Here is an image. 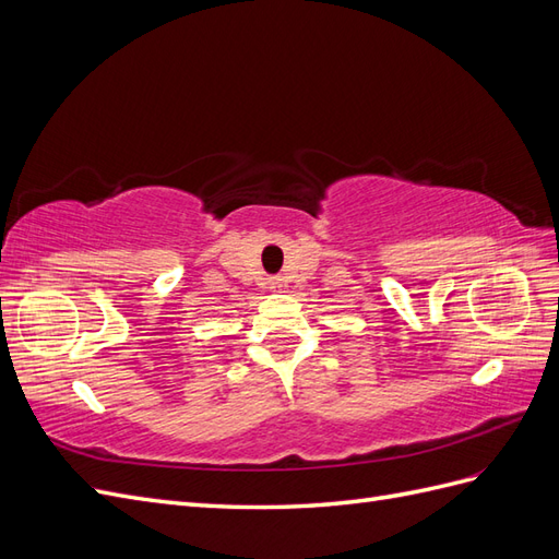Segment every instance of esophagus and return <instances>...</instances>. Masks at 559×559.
<instances>
[{
  "mask_svg": "<svg viewBox=\"0 0 559 559\" xmlns=\"http://www.w3.org/2000/svg\"><path fill=\"white\" fill-rule=\"evenodd\" d=\"M270 282H273V289H282V286H284V282L280 277H273Z\"/></svg>",
  "mask_w": 559,
  "mask_h": 559,
  "instance_id": "1",
  "label": "esophagus"
}]
</instances>
